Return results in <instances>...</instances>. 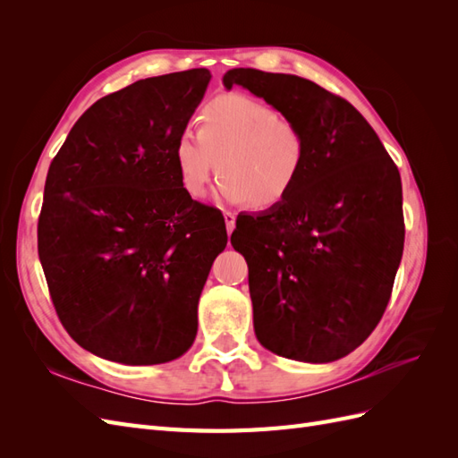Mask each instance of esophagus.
<instances>
[{"label":"esophagus","instance_id":"1","mask_svg":"<svg viewBox=\"0 0 458 458\" xmlns=\"http://www.w3.org/2000/svg\"><path fill=\"white\" fill-rule=\"evenodd\" d=\"M224 219H225V227H227V233L231 234L233 233V229H234V214L233 212H224Z\"/></svg>","mask_w":458,"mask_h":458}]
</instances>
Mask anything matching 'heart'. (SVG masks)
I'll return each mask as SVG.
<instances>
[{
  "label": "heart",
  "mask_w": 458,
  "mask_h": 458,
  "mask_svg": "<svg viewBox=\"0 0 458 458\" xmlns=\"http://www.w3.org/2000/svg\"><path fill=\"white\" fill-rule=\"evenodd\" d=\"M306 155V137L294 122L241 93L208 103L200 113V135L183 131L174 148L179 183L191 199L206 197L219 160V197L234 206L254 202L259 210L288 199Z\"/></svg>",
  "instance_id": "heart-1"
}]
</instances>
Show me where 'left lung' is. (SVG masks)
<instances>
[{
    "label": "left lung",
    "instance_id": "8db88e82",
    "mask_svg": "<svg viewBox=\"0 0 458 458\" xmlns=\"http://www.w3.org/2000/svg\"><path fill=\"white\" fill-rule=\"evenodd\" d=\"M242 86L294 122L306 164L279 206L239 216L231 244L248 263L256 338L269 352L330 363L377 328L403 256V192L377 131L313 81L233 68Z\"/></svg>",
    "mask_w": 458,
    "mask_h": 458
}]
</instances>
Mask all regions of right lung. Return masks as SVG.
Segmentation results:
<instances>
[{
  "label": "right lung",
  "mask_w": 458,
  "mask_h": 458,
  "mask_svg": "<svg viewBox=\"0 0 458 458\" xmlns=\"http://www.w3.org/2000/svg\"><path fill=\"white\" fill-rule=\"evenodd\" d=\"M210 71L140 80L93 103L53 158L38 254L63 327L123 365L182 357L225 219L192 200L174 160Z\"/></svg>",
  "instance_id": "right-lung-1"
}]
</instances>
